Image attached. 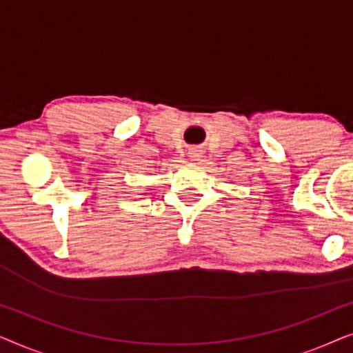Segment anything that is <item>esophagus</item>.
Masks as SVG:
<instances>
[{"mask_svg":"<svg viewBox=\"0 0 353 353\" xmlns=\"http://www.w3.org/2000/svg\"><path fill=\"white\" fill-rule=\"evenodd\" d=\"M191 157H194V159H199V152H197V151H192V152H191Z\"/></svg>","mask_w":353,"mask_h":353,"instance_id":"34e87169","label":"esophagus"}]
</instances>
